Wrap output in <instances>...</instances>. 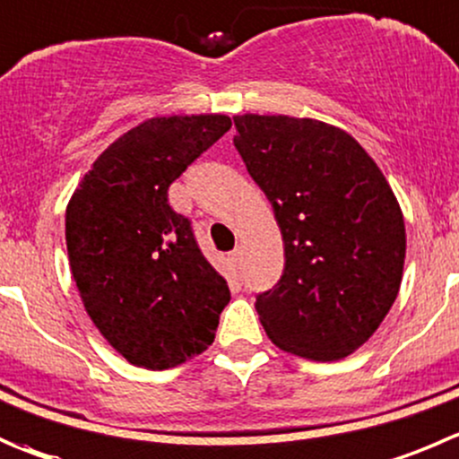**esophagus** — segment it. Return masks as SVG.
<instances>
[{
    "instance_id": "34e87169",
    "label": "esophagus",
    "mask_w": 459,
    "mask_h": 459,
    "mask_svg": "<svg viewBox=\"0 0 459 459\" xmlns=\"http://www.w3.org/2000/svg\"><path fill=\"white\" fill-rule=\"evenodd\" d=\"M230 259H232L234 264H241V259H243V247H241V246L234 247L232 255H230Z\"/></svg>"
}]
</instances>
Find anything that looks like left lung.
I'll list each match as a JSON object with an SVG mask.
<instances>
[{
	"label": "left lung",
	"mask_w": 459,
	"mask_h": 459,
	"mask_svg": "<svg viewBox=\"0 0 459 459\" xmlns=\"http://www.w3.org/2000/svg\"><path fill=\"white\" fill-rule=\"evenodd\" d=\"M238 155L274 209L283 274L256 295L268 338L331 363L363 347L399 295L405 225L377 161L317 119L238 115Z\"/></svg>",
	"instance_id": "left-lung-1"
}]
</instances>
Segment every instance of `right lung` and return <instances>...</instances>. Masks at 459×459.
Wrapping results in <instances>:
<instances>
[{"label":"right lung","mask_w":459,"mask_h":459,"mask_svg":"<svg viewBox=\"0 0 459 459\" xmlns=\"http://www.w3.org/2000/svg\"><path fill=\"white\" fill-rule=\"evenodd\" d=\"M230 128L225 115L142 121L96 157L67 204L65 238L82 307L137 368L169 369L203 353L230 302L189 218L169 204L171 182Z\"/></svg>","instance_id":"1"}]
</instances>
